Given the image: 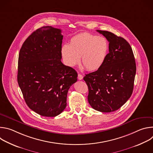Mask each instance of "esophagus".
<instances>
[{"mask_svg": "<svg viewBox=\"0 0 153 153\" xmlns=\"http://www.w3.org/2000/svg\"><path fill=\"white\" fill-rule=\"evenodd\" d=\"M83 79V76L81 74H78V79L82 80Z\"/></svg>", "mask_w": 153, "mask_h": 153, "instance_id": "34e87169", "label": "esophagus"}]
</instances>
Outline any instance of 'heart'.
Returning a JSON list of instances; mask_svg holds the SVG:
<instances>
[{
    "label": "heart",
    "instance_id": "heart-1",
    "mask_svg": "<svg viewBox=\"0 0 153 153\" xmlns=\"http://www.w3.org/2000/svg\"><path fill=\"white\" fill-rule=\"evenodd\" d=\"M109 44L107 40L88 33L77 34L70 40V44H64L61 52L64 62L70 67L80 63L90 71L101 68L107 57Z\"/></svg>",
    "mask_w": 153,
    "mask_h": 153
}]
</instances>
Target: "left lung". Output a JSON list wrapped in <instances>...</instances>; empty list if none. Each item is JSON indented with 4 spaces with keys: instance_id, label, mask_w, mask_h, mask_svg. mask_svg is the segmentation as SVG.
Returning <instances> with one entry per match:
<instances>
[{
    "instance_id": "obj_1",
    "label": "left lung",
    "mask_w": 153,
    "mask_h": 153,
    "mask_svg": "<svg viewBox=\"0 0 153 153\" xmlns=\"http://www.w3.org/2000/svg\"><path fill=\"white\" fill-rule=\"evenodd\" d=\"M109 42V53L100 68L85 74L88 100L94 110L110 113L117 110L132 94L136 65L129 43L107 31L97 30Z\"/></svg>"
}]
</instances>
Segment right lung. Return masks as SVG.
Returning a JSON list of instances; mask_svg holds the SVG:
<instances>
[{"label": "right lung", "instance_id": "add662e5", "mask_svg": "<svg viewBox=\"0 0 153 153\" xmlns=\"http://www.w3.org/2000/svg\"><path fill=\"white\" fill-rule=\"evenodd\" d=\"M61 32L51 26L36 30L19 54V86L28 106L42 116L55 117L65 110L68 90L77 80L76 70L61 62Z\"/></svg>", "mask_w": 153, "mask_h": 153}]
</instances>
